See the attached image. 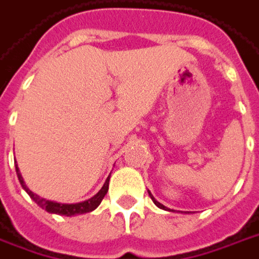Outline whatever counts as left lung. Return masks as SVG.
Segmentation results:
<instances>
[{"label": "left lung", "mask_w": 259, "mask_h": 259, "mask_svg": "<svg viewBox=\"0 0 259 259\" xmlns=\"http://www.w3.org/2000/svg\"><path fill=\"white\" fill-rule=\"evenodd\" d=\"M149 196H151V199H152V202H154L155 204H156V206H158L159 208H163V210H168V211H171V210H170V208L164 207V206H163V204H162V203H159L158 200H156V199H155L154 196H152V195H151V192H149Z\"/></svg>", "instance_id": "8db88e82"}]
</instances>
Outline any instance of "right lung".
I'll return each mask as SVG.
<instances>
[{
  "mask_svg": "<svg viewBox=\"0 0 259 259\" xmlns=\"http://www.w3.org/2000/svg\"><path fill=\"white\" fill-rule=\"evenodd\" d=\"M16 173H17V178H19V181H20V184H22V187L24 188V191L30 195V198L37 203L39 207H42L44 210H47L48 212L60 214V215H67V217L76 215V214H83V212L93 211L95 208L99 207V204H100L103 198L105 196V193L108 192V184H110V177H108L107 180H105L104 185L101 187L100 191L96 193L93 198L88 199V200L81 203L66 204V203H57V202H52V200H47V199L39 198L38 195L31 192V191L27 188V185L24 184V180H23L22 174L19 173V167H17V164H16Z\"/></svg>",
  "mask_w": 259,
  "mask_h": 259,
  "instance_id": "obj_1",
  "label": "right lung"
}]
</instances>
